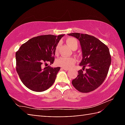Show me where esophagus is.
Returning a JSON list of instances; mask_svg holds the SVG:
<instances>
[{"label": "esophagus", "instance_id": "obj_1", "mask_svg": "<svg viewBox=\"0 0 125 125\" xmlns=\"http://www.w3.org/2000/svg\"><path fill=\"white\" fill-rule=\"evenodd\" d=\"M61 69H64L65 71H68V70H69V69H68V68H62Z\"/></svg>", "mask_w": 125, "mask_h": 125}]
</instances>
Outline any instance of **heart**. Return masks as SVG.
<instances>
[{
  "label": "heart",
  "instance_id": "b5f03b06",
  "mask_svg": "<svg viewBox=\"0 0 125 125\" xmlns=\"http://www.w3.org/2000/svg\"><path fill=\"white\" fill-rule=\"evenodd\" d=\"M66 43L72 49H76L78 47V42L76 39L73 37H69L66 39ZM59 44H57L55 49L56 53H57L59 48ZM76 62V59L72 57H66V56H61L56 60V64L57 65L62 66V67L69 68L71 67Z\"/></svg>",
  "mask_w": 125,
  "mask_h": 125
}]
</instances>
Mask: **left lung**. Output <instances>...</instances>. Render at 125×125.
I'll return each mask as SVG.
<instances>
[{"mask_svg": "<svg viewBox=\"0 0 125 125\" xmlns=\"http://www.w3.org/2000/svg\"><path fill=\"white\" fill-rule=\"evenodd\" d=\"M79 40L83 59L80 66L83 69L78 71V76L72 80L73 86L83 93H88L98 88L103 83L111 64V56L108 47L96 37L87 34H68ZM85 66L88 68L84 73Z\"/></svg>", "mask_w": 125, "mask_h": 125, "instance_id": "left-lung-1", "label": "left lung"}]
</instances>
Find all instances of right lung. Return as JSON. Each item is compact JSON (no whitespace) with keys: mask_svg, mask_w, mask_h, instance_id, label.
I'll list each match as a JSON object with an SVG mask.
<instances>
[{"mask_svg":"<svg viewBox=\"0 0 125 125\" xmlns=\"http://www.w3.org/2000/svg\"><path fill=\"white\" fill-rule=\"evenodd\" d=\"M64 35H46L30 39L16 53V71L27 88L43 92L54 83L60 67H44L54 60L55 49Z\"/></svg>","mask_w":125,"mask_h":125,"instance_id":"right-lung-1","label":"right lung"}]
</instances>
